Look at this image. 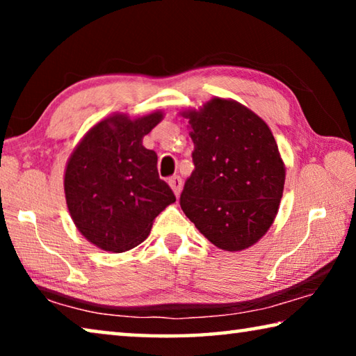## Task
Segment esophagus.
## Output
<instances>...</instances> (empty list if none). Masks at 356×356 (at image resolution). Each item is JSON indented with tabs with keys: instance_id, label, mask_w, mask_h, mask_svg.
<instances>
[{
	"instance_id": "1",
	"label": "esophagus",
	"mask_w": 356,
	"mask_h": 356,
	"mask_svg": "<svg viewBox=\"0 0 356 356\" xmlns=\"http://www.w3.org/2000/svg\"><path fill=\"white\" fill-rule=\"evenodd\" d=\"M168 182H170V186L172 188L174 195L179 196L180 195V190H182V179H180L179 176H172V177H170V180H168Z\"/></svg>"
}]
</instances>
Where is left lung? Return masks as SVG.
Returning <instances> with one entry per match:
<instances>
[{
    "mask_svg": "<svg viewBox=\"0 0 356 356\" xmlns=\"http://www.w3.org/2000/svg\"><path fill=\"white\" fill-rule=\"evenodd\" d=\"M195 150L180 207L226 251L256 243L278 212L286 170L268 125L234 100L213 99L186 111Z\"/></svg>",
    "mask_w": 356,
    "mask_h": 356,
    "instance_id": "8db88e82",
    "label": "left lung"
}]
</instances>
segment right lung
I'll return each instance as SVG.
<instances>
[{"label": "right lung", "mask_w": 356, "mask_h": 356, "mask_svg": "<svg viewBox=\"0 0 356 356\" xmlns=\"http://www.w3.org/2000/svg\"><path fill=\"white\" fill-rule=\"evenodd\" d=\"M161 118H108L70 156L64 176L69 212L78 231L102 250L135 248L149 236L155 216L176 201L156 171V154L143 146L144 135Z\"/></svg>", "instance_id": "right-lung-1"}]
</instances>
